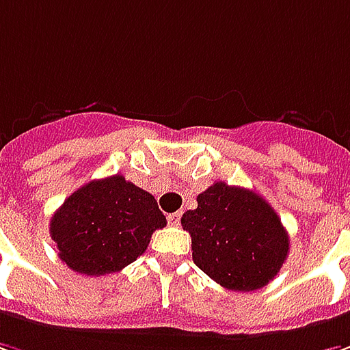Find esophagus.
Returning a JSON list of instances; mask_svg holds the SVG:
<instances>
[{"mask_svg": "<svg viewBox=\"0 0 350 350\" xmlns=\"http://www.w3.org/2000/svg\"><path fill=\"white\" fill-rule=\"evenodd\" d=\"M180 217H182V213H170V215H168V224L178 226V224H180Z\"/></svg>", "mask_w": 350, "mask_h": 350, "instance_id": "esophagus-1", "label": "esophagus"}]
</instances>
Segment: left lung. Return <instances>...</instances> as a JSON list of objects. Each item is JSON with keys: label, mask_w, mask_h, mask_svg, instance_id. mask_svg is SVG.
<instances>
[{"label": "left lung", "mask_w": 350, "mask_h": 350, "mask_svg": "<svg viewBox=\"0 0 350 350\" xmlns=\"http://www.w3.org/2000/svg\"><path fill=\"white\" fill-rule=\"evenodd\" d=\"M193 263L213 281L238 293L275 279L288 256V234L265 199L246 187L215 182L182 215Z\"/></svg>", "instance_id": "obj_1"}]
</instances>
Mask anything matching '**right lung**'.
I'll use <instances>...</instances> for the list:
<instances>
[{"instance_id":"right-lung-1","label":"right lung","mask_w":350,"mask_h":350,"mask_svg":"<svg viewBox=\"0 0 350 350\" xmlns=\"http://www.w3.org/2000/svg\"><path fill=\"white\" fill-rule=\"evenodd\" d=\"M164 226L157 199L116 174L73 191L54 213L50 236L69 269L100 277L133 263Z\"/></svg>"}]
</instances>
